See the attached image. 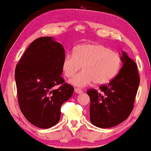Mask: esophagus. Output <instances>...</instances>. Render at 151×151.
<instances>
[{
    "instance_id": "34e87169",
    "label": "esophagus",
    "mask_w": 151,
    "mask_h": 151,
    "mask_svg": "<svg viewBox=\"0 0 151 151\" xmlns=\"http://www.w3.org/2000/svg\"><path fill=\"white\" fill-rule=\"evenodd\" d=\"M74 91H75V93H77V94H81V93H83V91L79 88H74Z\"/></svg>"
}]
</instances>
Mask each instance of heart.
Returning a JSON list of instances; mask_svg holds the SVG:
<instances>
[{
    "label": "heart",
    "instance_id": "obj_1",
    "mask_svg": "<svg viewBox=\"0 0 151 151\" xmlns=\"http://www.w3.org/2000/svg\"><path fill=\"white\" fill-rule=\"evenodd\" d=\"M122 63L121 55L98 43H86L77 46L73 54L68 53L63 59V71L66 77H72L80 68L83 70L70 80L72 85L83 88L94 81L102 85L117 75Z\"/></svg>",
    "mask_w": 151,
    "mask_h": 151
}]
</instances>
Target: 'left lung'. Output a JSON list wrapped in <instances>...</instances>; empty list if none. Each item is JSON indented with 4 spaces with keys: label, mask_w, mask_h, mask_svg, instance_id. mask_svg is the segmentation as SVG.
<instances>
[{
    "label": "left lung",
    "mask_w": 151,
    "mask_h": 151,
    "mask_svg": "<svg viewBox=\"0 0 151 151\" xmlns=\"http://www.w3.org/2000/svg\"><path fill=\"white\" fill-rule=\"evenodd\" d=\"M121 58L123 67L109 83L101 85L100 92L93 88L87 91L91 99L90 121L101 128L121 123L134 108L140 82L137 66L124 51Z\"/></svg>",
    "instance_id": "1"
}]
</instances>
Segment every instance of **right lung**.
I'll return each instance as SVG.
<instances>
[{"instance_id": "1", "label": "right lung", "mask_w": 151, "mask_h": 151, "mask_svg": "<svg viewBox=\"0 0 151 151\" xmlns=\"http://www.w3.org/2000/svg\"><path fill=\"white\" fill-rule=\"evenodd\" d=\"M65 56L61 44L51 37H39L29 45L15 68L21 111L40 128L58 123L60 106L73 94V86L65 83L60 75ZM56 85L59 86L57 89Z\"/></svg>"}]
</instances>
